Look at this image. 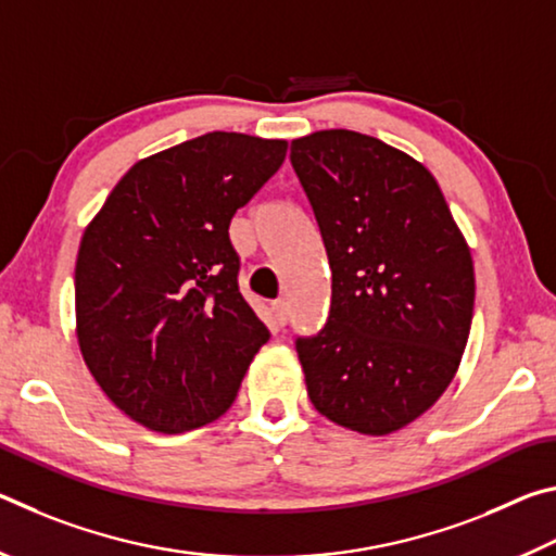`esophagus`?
<instances>
[{
  "mask_svg": "<svg viewBox=\"0 0 556 556\" xmlns=\"http://www.w3.org/2000/svg\"><path fill=\"white\" fill-rule=\"evenodd\" d=\"M269 312H271V321H275V326H285V324H287V318H289V306H287V301H285V299L271 301Z\"/></svg>",
  "mask_w": 556,
  "mask_h": 556,
  "instance_id": "obj_1",
  "label": "esophagus"
}]
</instances>
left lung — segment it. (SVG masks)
<instances>
[{"mask_svg":"<svg viewBox=\"0 0 556 556\" xmlns=\"http://www.w3.org/2000/svg\"><path fill=\"white\" fill-rule=\"evenodd\" d=\"M333 271L331 314L296 353L326 419L384 437L454 380L473 318L468 242L425 164L380 139L321 129L291 142Z\"/></svg>","mask_w":556,"mask_h":556,"instance_id":"obj_1","label":"left lung"}]
</instances>
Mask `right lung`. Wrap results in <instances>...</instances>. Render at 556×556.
<instances>
[{
	"label": "right lung",
	"instance_id": "obj_1",
	"mask_svg": "<svg viewBox=\"0 0 556 556\" xmlns=\"http://www.w3.org/2000/svg\"><path fill=\"white\" fill-rule=\"evenodd\" d=\"M285 156V139H188L139 159L83 232L75 336L102 392L137 425H211L269 341L238 289L228 228Z\"/></svg>",
	"mask_w": 556,
	"mask_h": 556
}]
</instances>
